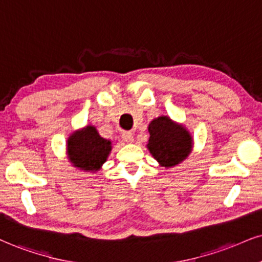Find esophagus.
Instances as JSON below:
<instances>
[{
  "instance_id": "obj_1",
  "label": "esophagus",
  "mask_w": 262,
  "mask_h": 262,
  "mask_svg": "<svg viewBox=\"0 0 262 262\" xmlns=\"http://www.w3.org/2000/svg\"><path fill=\"white\" fill-rule=\"evenodd\" d=\"M121 138L122 141L126 142V143H131V142L134 141V135H132L131 132H122Z\"/></svg>"
}]
</instances>
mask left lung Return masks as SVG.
Returning <instances> with one entry per match:
<instances>
[{
    "label": "left lung",
    "instance_id": "obj_1",
    "mask_svg": "<svg viewBox=\"0 0 262 262\" xmlns=\"http://www.w3.org/2000/svg\"><path fill=\"white\" fill-rule=\"evenodd\" d=\"M148 149L161 166L172 167L189 156L193 147L192 136L185 126L172 121L169 116H159L148 126Z\"/></svg>",
    "mask_w": 262,
    "mask_h": 262
}]
</instances>
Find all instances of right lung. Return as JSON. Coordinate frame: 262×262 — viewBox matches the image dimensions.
<instances>
[{
  "label": "right lung",
  "instance_id": "add662e5",
  "mask_svg": "<svg viewBox=\"0 0 262 262\" xmlns=\"http://www.w3.org/2000/svg\"><path fill=\"white\" fill-rule=\"evenodd\" d=\"M68 157L73 166L96 172L106 161L112 150V142L99 136L95 126H86L68 138Z\"/></svg>",
  "mask_w": 262,
  "mask_h": 262
}]
</instances>
